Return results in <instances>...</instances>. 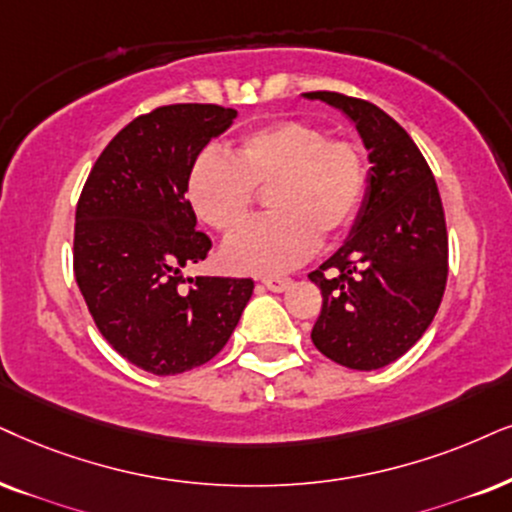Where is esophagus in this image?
I'll return each instance as SVG.
<instances>
[{"instance_id": "obj_1", "label": "esophagus", "mask_w": 512, "mask_h": 512, "mask_svg": "<svg viewBox=\"0 0 512 512\" xmlns=\"http://www.w3.org/2000/svg\"><path fill=\"white\" fill-rule=\"evenodd\" d=\"M262 286L271 293H283L290 286V278H262Z\"/></svg>"}]
</instances>
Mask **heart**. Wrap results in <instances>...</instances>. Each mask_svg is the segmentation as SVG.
<instances>
[{"label":"heart","instance_id":"heart-1","mask_svg":"<svg viewBox=\"0 0 512 512\" xmlns=\"http://www.w3.org/2000/svg\"><path fill=\"white\" fill-rule=\"evenodd\" d=\"M368 184V160L354 139H331L319 125L283 120L243 134L231 158L205 151L189 172V200L205 224L231 236L248 219L255 191H269L271 217L224 245L241 274H276L352 226Z\"/></svg>","mask_w":512,"mask_h":512}]
</instances>
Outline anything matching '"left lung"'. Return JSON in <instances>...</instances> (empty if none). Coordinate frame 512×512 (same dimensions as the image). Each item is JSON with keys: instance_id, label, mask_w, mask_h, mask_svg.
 Returning a JSON list of instances; mask_svg holds the SVG:
<instances>
[{"instance_id": "obj_1", "label": "left lung", "mask_w": 512, "mask_h": 512, "mask_svg": "<svg viewBox=\"0 0 512 512\" xmlns=\"http://www.w3.org/2000/svg\"><path fill=\"white\" fill-rule=\"evenodd\" d=\"M357 127L368 151V186L352 234L309 278L323 307L316 349L335 364L375 371L423 338L449 274V236L435 177L406 129L364 99L309 92Z\"/></svg>"}]
</instances>
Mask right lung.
I'll return each mask as SVG.
<instances>
[{
  "mask_svg": "<svg viewBox=\"0 0 512 512\" xmlns=\"http://www.w3.org/2000/svg\"><path fill=\"white\" fill-rule=\"evenodd\" d=\"M236 115L215 103L139 115L103 148L77 200L73 267L89 314L120 357L153 375L208 364L255 288L252 278H184L212 248L186 198L191 165Z\"/></svg>",
  "mask_w": 512,
  "mask_h": 512,
  "instance_id": "right-lung-1",
  "label": "right lung"
}]
</instances>
